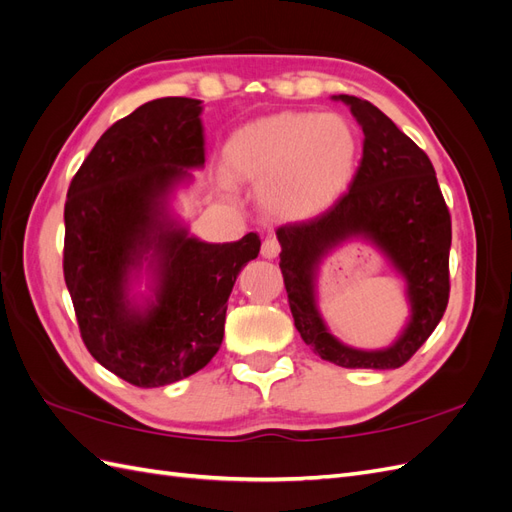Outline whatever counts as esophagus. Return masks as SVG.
Masks as SVG:
<instances>
[{
	"mask_svg": "<svg viewBox=\"0 0 512 512\" xmlns=\"http://www.w3.org/2000/svg\"><path fill=\"white\" fill-rule=\"evenodd\" d=\"M260 254L262 258H277V254H280V241H277L275 237H267L265 241H262V247H260Z\"/></svg>",
	"mask_w": 512,
	"mask_h": 512,
	"instance_id": "1",
	"label": "esophagus"
}]
</instances>
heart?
Masks as SVG:
<instances>
[{
  "label": "heart",
  "mask_w": 512,
  "mask_h": 512,
  "mask_svg": "<svg viewBox=\"0 0 512 512\" xmlns=\"http://www.w3.org/2000/svg\"><path fill=\"white\" fill-rule=\"evenodd\" d=\"M356 156L359 136L337 113L258 119L222 149L226 173L256 185L260 205L282 220H309L327 211L346 192Z\"/></svg>",
  "instance_id": "b5f03b06"
}]
</instances>
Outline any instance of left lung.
I'll return each instance as SVG.
<instances>
[{"instance_id": "obj_1", "label": "left lung", "mask_w": 512, "mask_h": 512, "mask_svg": "<svg viewBox=\"0 0 512 512\" xmlns=\"http://www.w3.org/2000/svg\"><path fill=\"white\" fill-rule=\"evenodd\" d=\"M344 102L363 130V158L348 194L314 220L277 228L280 267L294 327L320 359L350 369H395L425 344L448 303L451 215L427 153L380 108L354 96ZM361 240L376 246L405 282L411 316L386 349L344 345L328 329L317 305L323 258L337 246Z\"/></svg>"}]
</instances>
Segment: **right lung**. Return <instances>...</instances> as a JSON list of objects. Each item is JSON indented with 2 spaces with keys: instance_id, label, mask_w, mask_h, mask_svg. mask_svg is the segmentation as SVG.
I'll list each match as a JSON object with an SVG mask.
<instances>
[{
  "instance_id": "1",
  "label": "right lung",
  "mask_w": 512,
  "mask_h": 512,
  "mask_svg": "<svg viewBox=\"0 0 512 512\" xmlns=\"http://www.w3.org/2000/svg\"><path fill=\"white\" fill-rule=\"evenodd\" d=\"M200 100L158 98L108 128L74 175L64 277L83 342L143 389L203 369L224 339L232 286L260 252L256 232L207 243L175 211L205 166Z\"/></svg>"
}]
</instances>
